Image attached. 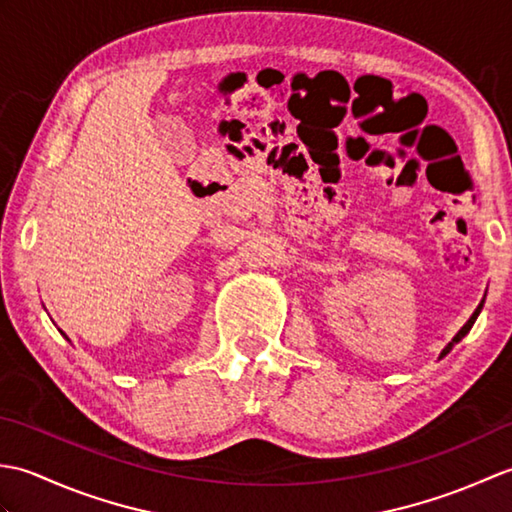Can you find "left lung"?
Returning a JSON list of instances; mask_svg holds the SVG:
<instances>
[{
	"label": "left lung",
	"instance_id": "left-lung-1",
	"mask_svg": "<svg viewBox=\"0 0 512 512\" xmlns=\"http://www.w3.org/2000/svg\"><path fill=\"white\" fill-rule=\"evenodd\" d=\"M482 306H484V299H482V303H480V306H477V308H475V312L471 314V319H469V321H466V323L462 325V330H460L458 334H455V336H453V341H451V343H449L447 347H444V350H442V354H440V358H442V356H447V354H449V352L453 350V345H455V343H460V341L464 339V336H466V334H469V330L473 328V323H475V319H477V317H480V312H482Z\"/></svg>",
	"mask_w": 512,
	"mask_h": 512
}]
</instances>
